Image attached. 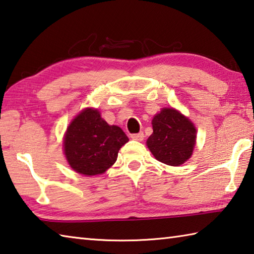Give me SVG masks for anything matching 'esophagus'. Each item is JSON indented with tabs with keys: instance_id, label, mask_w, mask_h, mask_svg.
I'll return each instance as SVG.
<instances>
[{
	"instance_id": "34e87169",
	"label": "esophagus",
	"mask_w": 254,
	"mask_h": 254,
	"mask_svg": "<svg viewBox=\"0 0 254 254\" xmlns=\"http://www.w3.org/2000/svg\"><path fill=\"white\" fill-rule=\"evenodd\" d=\"M144 132H138V134H132L131 136H130V138L131 139H134V140H138V141H141L144 139Z\"/></svg>"
}]
</instances>
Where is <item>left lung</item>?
I'll return each mask as SVG.
<instances>
[{
  "instance_id": "8db88e82",
  "label": "left lung",
  "mask_w": 254,
  "mask_h": 254,
  "mask_svg": "<svg viewBox=\"0 0 254 254\" xmlns=\"http://www.w3.org/2000/svg\"><path fill=\"white\" fill-rule=\"evenodd\" d=\"M153 134L148 148L157 161L180 166L192 156L196 143V128L190 120L174 108H163L153 118Z\"/></svg>"
}]
</instances>
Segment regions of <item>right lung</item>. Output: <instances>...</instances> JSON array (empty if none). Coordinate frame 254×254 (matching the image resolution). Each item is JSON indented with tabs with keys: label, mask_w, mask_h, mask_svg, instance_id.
Instances as JSON below:
<instances>
[{
	"label": "right lung",
	"mask_w": 254,
	"mask_h": 254,
	"mask_svg": "<svg viewBox=\"0 0 254 254\" xmlns=\"http://www.w3.org/2000/svg\"><path fill=\"white\" fill-rule=\"evenodd\" d=\"M129 140L118 126H110L97 109L82 110L66 128L64 149L70 167L86 176L100 175L117 161Z\"/></svg>",
	"instance_id": "add662e5"
}]
</instances>
